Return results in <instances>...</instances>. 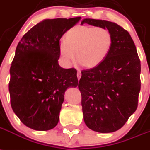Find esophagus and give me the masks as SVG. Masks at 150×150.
Wrapping results in <instances>:
<instances>
[{
  "label": "esophagus",
  "instance_id": "esophagus-1",
  "mask_svg": "<svg viewBox=\"0 0 150 150\" xmlns=\"http://www.w3.org/2000/svg\"><path fill=\"white\" fill-rule=\"evenodd\" d=\"M76 75H77L78 80H80V77H81V72H80V71H78V72H77V74H76Z\"/></svg>",
  "mask_w": 150,
  "mask_h": 150
}]
</instances>
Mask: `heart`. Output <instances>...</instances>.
<instances>
[{"label": "heart", "instance_id": "b5f03b06", "mask_svg": "<svg viewBox=\"0 0 150 150\" xmlns=\"http://www.w3.org/2000/svg\"><path fill=\"white\" fill-rule=\"evenodd\" d=\"M66 41L59 44V52L67 65L74 61L83 67H96L107 57L112 44V35L108 29L91 26H76L65 35Z\"/></svg>", "mask_w": 150, "mask_h": 150}]
</instances>
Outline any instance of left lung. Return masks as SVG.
<instances>
[{"label": "left lung", "mask_w": 150, "mask_h": 150, "mask_svg": "<svg viewBox=\"0 0 150 150\" xmlns=\"http://www.w3.org/2000/svg\"><path fill=\"white\" fill-rule=\"evenodd\" d=\"M83 23L106 28L112 35L107 57L96 67L83 70L78 84L86 126L99 133H112L137 110L140 60L129 32L117 23L90 18L83 20Z\"/></svg>", "instance_id": "8db88e82"}]
</instances>
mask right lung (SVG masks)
Listing matches in <instances>:
<instances>
[{"mask_svg":"<svg viewBox=\"0 0 150 150\" xmlns=\"http://www.w3.org/2000/svg\"><path fill=\"white\" fill-rule=\"evenodd\" d=\"M81 19L44 20L23 36L11 64V105L20 120L29 128H54L68 87L78 85L76 70L58 64L59 44L64 33Z\"/></svg>","mask_w":150,"mask_h":150,"instance_id":"obj_1","label":"right lung"}]
</instances>
